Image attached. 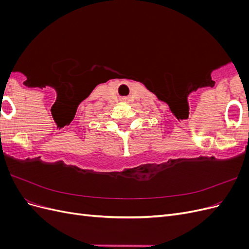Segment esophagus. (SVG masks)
<instances>
[{
	"mask_svg": "<svg viewBox=\"0 0 249 249\" xmlns=\"http://www.w3.org/2000/svg\"><path fill=\"white\" fill-rule=\"evenodd\" d=\"M124 100H126V99H124Z\"/></svg>",
	"mask_w": 249,
	"mask_h": 249,
	"instance_id": "obj_1",
	"label": "esophagus"
}]
</instances>
